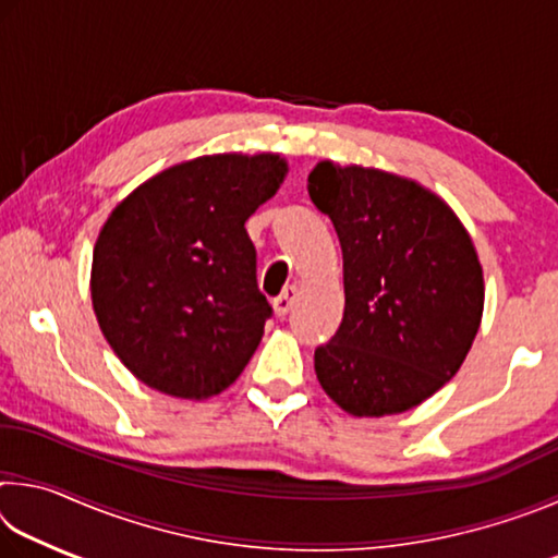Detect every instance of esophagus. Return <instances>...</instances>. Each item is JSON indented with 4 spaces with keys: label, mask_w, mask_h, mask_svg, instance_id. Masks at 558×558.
<instances>
[{
    "label": "esophagus",
    "mask_w": 558,
    "mask_h": 558,
    "mask_svg": "<svg viewBox=\"0 0 558 558\" xmlns=\"http://www.w3.org/2000/svg\"><path fill=\"white\" fill-rule=\"evenodd\" d=\"M295 295H298V288L295 286H288L276 300H272V307H276V315L278 317H286L290 313L292 302H295Z\"/></svg>",
    "instance_id": "34e87169"
}]
</instances>
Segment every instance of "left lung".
<instances>
[{"label":"left lung","mask_w":558,"mask_h":558,"mask_svg":"<svg viewBox=\"0 0 558 558\" xmlns=\"http://www.w3.org/2000/svg\"><path fill=\"white\" fill-rule=\"evenodd\" d=\"M307 182L344 258V317L315 349L317 379L352 415L409 411L456 376L477 335L475 245L448 204L411 179L319 162Z\"/></svg>","instance_id":"left-lung-1"}]
</instances>
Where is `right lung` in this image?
<instances>
[{"mask_svg": "<svg viewBox=\"0 0 558 558\" xmlns=\"http://www.w3.org/2000/svg\"><path fill=\"white\" fill-rule=\"evenodd\" d=\"M282 177L278 155L196 157L110 214L93 248V310L140 381L206 399L239 379L272 315L245 221Z\"/></svg>", "mask_w": 558, "mask_h": 558, "instance_id": "obj_1", "label": "right lung"}]
</instances>
